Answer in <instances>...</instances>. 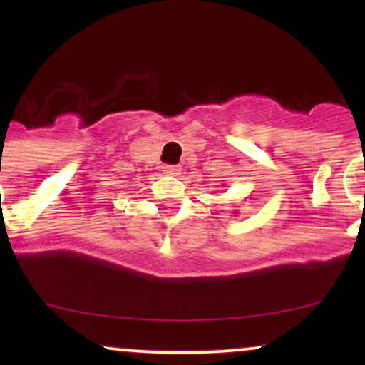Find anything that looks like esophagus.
<instances>
[{"instance_id": "obj_1", "label": "esophagus", "mask_w": 365, "mask_h": 365, "mask_svg": "<svg viewBox=\"0 0 365 365\" xmlns=\"http://www.w3.org/2000/svg\"><path fill=\"white\" fill-rule=\"evenodd\" d=\"M163 171H165L166 175H170V177H178L180 175V166H177V165H166V166H163Z\"/></svg>"}]
</instances>
